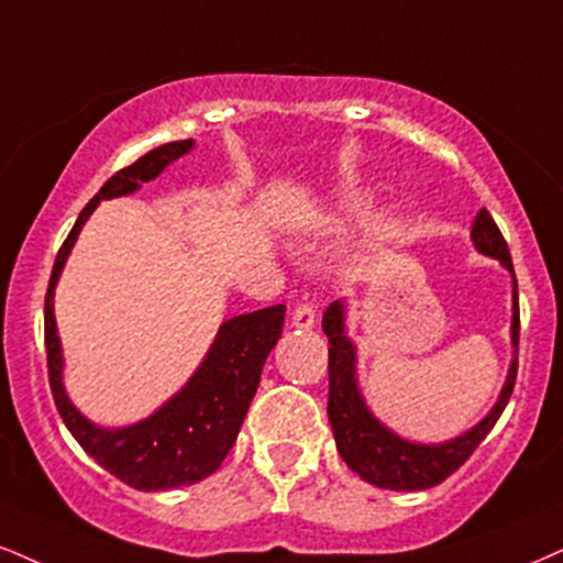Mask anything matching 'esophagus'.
I'll return each mask as SVG.
<instances>
[{
  "label": "esophagus",
  "mask_w": 563,
  "mask_h": 563,
  "mask_svg": "<svg viewBox=\"0 0 563 563\" xmlns=\"http://www.w3.org/2000/svg\"><path fill=\"white\" fill-rule=\"evenodd\" d=\"M314 309H311V303H299V307L294 309V317H290V324H294L296 330H311L314 328Z\"/></svg>",
  "instance_id": "1"
}]
</instances>
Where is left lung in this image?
<instances>
[{
	"label": "left lung",
	"mask_w": 563,
	"mask_h": 563,
	"mask_svg": "<svg viewBox=\"0 0 563 563\" xmlns=\"http://www.w3.org/2000/svg\"><path fill=\"white\" fill-rule=\"evenodd\" d=\"M472 243L479 254L493 256L509 269L514 277V264L509 246L487 209H479L472 225ZM514 314H511V343L519 346V294L517 277H514ZM346 309L343 301H333L322 317V330L328 335V417L333 424L338 453L364 483L388 487V490H428L451 477L462 466L472 451L483 443L498 417L509 404L514 383H517V356L511 358L509 375L500 390L496 406L479 419L464 435L445 440V443H411L385 428L364 404L356 380V346L346 335ZM517 354V351H514Z\"/></svg>",
	"instance_id": "1"
}]
</instances>
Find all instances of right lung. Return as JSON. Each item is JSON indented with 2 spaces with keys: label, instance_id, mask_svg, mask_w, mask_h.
<instances>
[{
  "label": "right lung",
  "instance_id": "1",
  "mask_svg": "<svg viewBox=\"0 0 563 563\" xmlns=\"http://www.w3.org/2000/svg\"><path fill=\"white\" fill-rule=\"evenodd\" d=\"M191 148L194 139L162 144L135 159L133 165L114 173L99 188L57 252L44 301L46 367H49V385L59 417L93 462L123 479L125 485L146 493L194 485L220 470L222 459L239 438L243 417L260 385L264 358L269 356L283 333L286 307L275 303V307L230 317L217 330L212 349L201 367L170 401L162 404L152 417L141 422L110 430L88 422L65 393L63 346H59L57 322H54V288L80 228L99 201L139 191L141 183L157 178L167 165H173Z\"/></svg>",
  "mask_w": 563,
  "mask_h": 563
}]
</instances>
